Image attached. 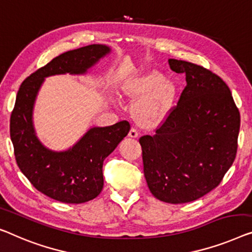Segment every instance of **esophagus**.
<instances>
[{"instance_id": "34e87169", "label": "esophagus", "mask_w": 252, "mask_h": 252, "mask_svg": "<svg viewBox=\"0 0 252 252\" xmlns=\"http://www.w3.org/2000/svg\"><path fill=\"white\" fill-rule=\"evenodd\" d=\"M138 131L137 129H134V127H131L130 131H129V137L130 138H137L138 137Z\"/></svg>"}]
</instances>
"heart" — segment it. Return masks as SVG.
Segmentation results:
<instances>
[{"instance_id": "1", "label": "heart", "mask_w": 252, "mask_h": 252, "mask_svg": "<svg viewBox=\"0 0 252 252\" xmlns=\"http://www.w3.org/2000/svg\"><path fill=\"white\" fill-rule=\"evenodd\" d=\"M123 93L137 98L132 105L134 120L139 125L153 127L159 126L170 114L176 87L158 71H150L131 78L123 87Z\"/></svg>"}]
</instances>
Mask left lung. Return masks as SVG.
I'll list each match as a JSON object with an SVG mask.
<instances>
[{
	"label": "left lung",
	"instance_id": "8db88e82",
	"mask_svg": "<svg viewBox=\"0 0 252 252\" xmlns=\"http://www.w3.org/2000/svg\"><path fill=\"white\" fill-rule=\"evenodd\" d=\"M168 64L186 74L187 86L156 133L139 142L153 196L185 204L215 189L232 166L240 113L230 88L212 71L181 60L170 59Z\"/></svg>",
	"mask_w": 252,
	"mask_h": 252
}]
</instances>
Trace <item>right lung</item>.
I'll return each mask as SVG.
<instances>
[{
	"label": "right lung",
	"instance_id": "obj_1",
	"mask_svg": "<svg viewBox=\"0 0 252 252\" xmlns=\"http://www.w3.org/2000/svg\"><path fill=\"white\" fill-rule=\"evenodd\" d=\"M111 53V47L93 44L56 56L22 82L10 119V136L19 168L40 192L66 204L96 198L104 186V159L130 131L121 121L110 126H92L66 150L45 147L36 136L33 106L45 78L56 74H85Z\"/></svg>",
	"mask_w": 252,
	"mask_h": 252
}]
</instances>
